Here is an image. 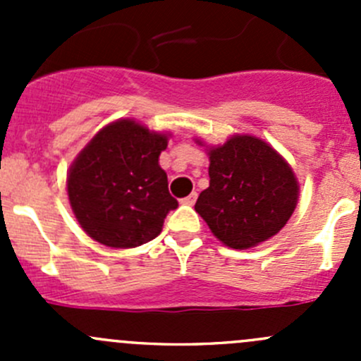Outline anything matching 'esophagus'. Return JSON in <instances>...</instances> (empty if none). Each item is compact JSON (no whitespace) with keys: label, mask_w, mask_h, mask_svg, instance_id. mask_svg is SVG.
I'll list each match as a JSON object with an SVG mask.
<instances>
[{"label":"esophagus","mask_w":361,"mask_h":361,"mask_svg":"<svg viewBox=\"0 0 361 361\" xmlns=\"http://www.w3.org/2000/svg\"><path fill=\"white\" fill-rule=\"evenodd\" d=\"M195 199H197V194H195V192H192V194L188 195V197L181 199V204H183V206H194Z\"/></svg>","instance_id":"obj_1"}]
</instances>
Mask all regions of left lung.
Masks as SVG:
<instances>
[{"instance_id": "left-lung-1", "label": "left lung", "mask_w": 361, "mask_h": 361, "mask_svg": "<svg viewBox=\"0 0 361 361\" xmlns=\"http://www.w3.org/2000/svg\"><path fill=\"white\" fill-rule=\"evenodd\" d=\"M206 147L209 187L195 211L218 241L248 250L278 234L293 214L300 185L292 166L267 141L253 134H234L224 145Z\"/></svg>"}]
</instances>
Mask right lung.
Segmentation results:
<instances>
[{
  "instance_id": "obj_1",
  "label": "right lung",
  "mask_w": 361,
  "mask_h": 361,
  "mask_svg": "<svg viewBox=\"0 0 361 361\" xmlns=\"http://www.w3.org/2000/svg\"><path fill=\"white\" fill-rule=\"evenodd\" d=\"M171 133L118 118L94 134L69 166V206L89 238L108 248H136L162 232L178 201L159 157Z\"/></svg>"
}]
</instances>
